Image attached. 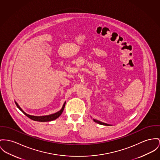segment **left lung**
Listing matches in <instances>:
<instances>
[{
	"label": "left lung",
	"mask_w": 160,
	"mask_h": 160,
	"mask_svg": "<svg viewBox=\"0 0 160 160\" xmlns=\"http://www.w3.org/2000/svg\"><path fill=\"white\" fill-rule=\"evenodd\" d=\"M93 120H94V121H95V122H96V123H98V124H99L104 125V126H110V125H108V124H107L104 123V122H100V121H98V120H96V119H93Z\"/></svg>",
	"instance_id": "8db88e82"
}]
</instances>
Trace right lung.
I'll return each instance as SVG.
<instances>
[{"label":"right lung","mask_w":160,"mask_h":160,"mask_svg":"<svg viewBox=\"0 0 160 160\" xmlns=\"http://www.w3.org/2000/svg\"><path fill=\"white\" fill-rule=\"evenodd\" d=\"M15 103H16V106L18 107V108L22 112L24 115H25L27 117L29 118L30 119H32L33 121H40V122L51 121H53V120L56 119V118H58L62 114V113L63 112V110H64L65 105V102L64 104V105H63L62 108V109H61L60 111H59V112H56V113H54V114H52V115H46V116H42V117H35V116H32V115H28V114H27L26 113H25V112L22 110L21 108L18 104V103H17L16 102H15Z\"/></svg>","instance_id":"1"}]
</instances>
